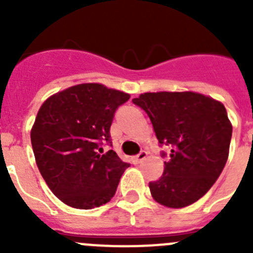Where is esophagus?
Returning a JSON list of instances; mask_svg holds the SVG:
<instances>
[{
    "instance_id": "34e87169",
    "label": "esophagus",
    "mask_w": 253,
    "mask_h": 253,
    "mask_svg": "<svg viewBox=\"0 0 253 253\" xmlns=\"http://www.w3.org/2000/svg\"><path fill=\"white\" fill-rule=\"evenodd\" d=\"M147 156H148V153H147L146 151L139 152V153H138L137 156H134V157H133V163H140V162H142V161L146 160Z\"/></svg>"
}]
</instances>
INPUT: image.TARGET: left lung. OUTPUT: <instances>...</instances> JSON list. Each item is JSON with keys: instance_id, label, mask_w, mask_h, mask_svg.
Returning <instances> with one entry per match:
<instances>
[{"instance_id": "8db88e82", "label": "left lung", "mask_w": 253, "mask_h": 253, "mask_svg": "<svg viewBox=\"0 0 253 253\" xmlns=\"http://www.w3.org/2000/svg\"><path fill=\"white\" fill-rule=\"evenodd\" d=\"M146 111L162 151L165 171L149 182L153 199L169 208H185L209 191L229 153L232 124L224 105L196 92H148L133 99Z\"/></svg>"}]
</instances>
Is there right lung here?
Masks as SVG:
<instances>
[{
  "mask_svg": "<svg viewBox=\"0 0 253 253\" xmlns=\"http://www.w3.org/2000/svg\"><path fill=\"white\" fill-rule=\"evenodd\" d=\"M128 93L99 84H82L50 96L39 109L31 129L38 169L49 189L76 209L101 207L115 195L129 163L111 144L110 126Z\"/></svg>",
  "mask_w": 253,
  "mask_h": 253,
  "instance_id": "1",
  "label": "right lung"
}]
</instances>
